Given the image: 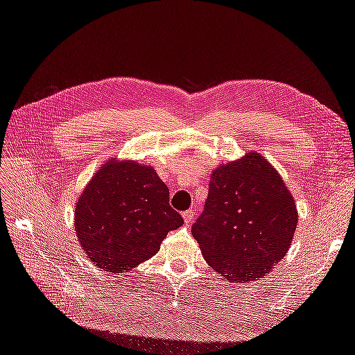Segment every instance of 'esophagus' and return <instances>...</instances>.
I'll return each instance as SVG.
<instances>
[{"label": "esophagus", "mask_w": 355, "mask_h": 355, "mask_svg": "<svg viewBox=\"0 0 355 355\" xmlns=\"http://www.w3.org/2000/svg\"><path fill=\"white\" fill-rule=\"evenodd\" d=\"M192 210H185L184 213H182V216H184V220L187 222V223H191V220H192Z\"/></svg>", "instance_id": "esophagus-1"}]
</instances>
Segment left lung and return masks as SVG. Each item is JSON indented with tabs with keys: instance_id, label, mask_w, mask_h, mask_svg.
Masks as SVG:
<instances>
[{
	"instance_id": "left-lung-1",
	"label": "left lung",
	"mask_w": 355,
	"mask_h": 355,
	"mask_svg": "<svg viewBox=\"0 0 355 355\" xmlns=\"http://www.w3.org/2000/svg\"><path fill=\"white\" fill-rule=\"evenodd\" d=\"M296 225V204L280 175L250 153L213 171L191 231L214 271L244 283L262 278L283 259Z\"/></svg>"
}]
</instances>
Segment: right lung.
<instances>
[{"mask_svg": "<svg viewBox=\"0 0 355 355\" xmlns=\"http://www.w3.org/2000/svg\"><path fill=\"white\" fill-rule=\"evenodd\" d=\"M168 188L153 167L106 163L75 207V232L87 257L110 272H127L154 256L184 223L170 207Z\"/></svg>", "mask_w": 355, "mask_h": 355, "instance_id": "1", "label": "right lung"}]
</instances>
